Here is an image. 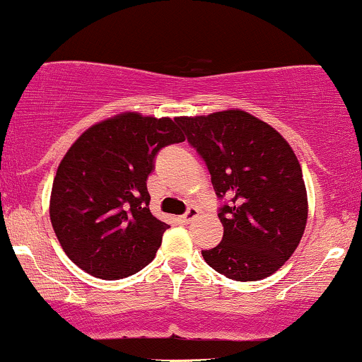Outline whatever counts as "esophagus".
<instances>
[{
  "label": "esophagus",
  "mask_w": 362,
  "mask_h": 362,
  "mask_svg": "<svg viewBox=\"0 0 362 362\" xmlns=\"http://www.w3.org/2000/svg\"><path fill=\"white\" fill-rule=\"evenodd\" d=\"M198 214H200V212H198L197 209H193V206H192V209H188V212H186L185 215H181V217H177V221H180L181 224L186 226V224H189V222H193L194 218L198 217Z\"/></svg>",
  "instance_id": "esophagus-1"
}]
</instances>
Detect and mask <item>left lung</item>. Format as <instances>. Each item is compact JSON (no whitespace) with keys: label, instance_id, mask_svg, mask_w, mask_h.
I'll use <instances>...</instances> for the list:
<instances>
[{"label":"left lung","instance_id":"1","mask_svg":"<svg viewBox=\"0 0 362 362\" xmlns=\"http://www.w3.org/2000/svg\"><path fill=\"white\" fill-rule=\"evenodd\" d=\"M212 176L221 200L222 241L202 251L227 279L250 282L275 274L301 241L308 194L294 150L275 128L241 109L176 117Z\"/></svg>","mask_w":362,"mask_h":362}]
</instances>
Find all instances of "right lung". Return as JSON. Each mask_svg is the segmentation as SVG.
I'll return each mask as SVG.
<instances>
[{
  "label": "right lung",
  "instance_id": "1",
  "mask_svg": "<svg viewBox=\"0 0 362 362\" xmlns=\"http://www.w3.org/2000/svg\"><path fill=\"white\" fill-rule=\"evenodd\" d=\"M185 141L170 117L123 112L93 124L59 162L51 224L75 265L117 280L156 258L165 222L148 209L147 177L160 148Z\"/></svg>",
  "mask_w": 362,
  "mask_h": 362
}]
</instances>
